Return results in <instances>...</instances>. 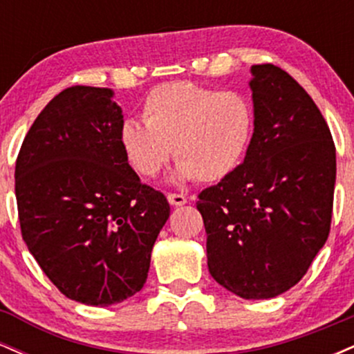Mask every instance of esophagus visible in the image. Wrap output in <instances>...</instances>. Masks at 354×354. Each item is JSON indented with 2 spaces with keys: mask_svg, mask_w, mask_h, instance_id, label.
I'll return each instance as SVG.
<instances>
[{
  "mask_svg": "<svg viewBox=\"0 0 354 354\" xmlns=\"http://www.w3.org/2000/svg\"><path fill=\"white\" fill-rule=\"evenodd\" d=\"M168 201H169V205H173V206H183V205H186V203H188V200H186V196L185 194H178V193H169L168 196Z\"/></svg>",
  "mask_w": 354,
  "mask_h": 354,
  "instance_id": "34e87169",
  "label": "esophagus"
}]
</instances>
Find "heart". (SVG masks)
<instances>
[{"mask_svg":"<svg viewBox=\"0 0 354 354\" xmlns=\"http://www.w3.org/2000/svg\"><path fill=\"white\" fill-rule=\"evenodd\" d=\"M143 123L126 120L118 143L129 168L154 178L171 156L174 181L216 183L241 165L254 131V109L243 93L171 81L146 96Z\"/></svg>","mask_w":354,"mask_h":354,"instance_id":"b5f03b06","label":"heart"}]
</instances>
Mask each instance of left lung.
I'll return each mask as SVG.
<instances>
[{
	"label": "left lung",
	"mask_w": 354,
	"mask_h": 354,
	"mask_svg": "<svg viewBox=\"0 0 354 354\" xmlns=\"http://www.w3.org/2000/svg\"><path fill=\"white\" fill-rule=\"evenodd\" d=\"M254 131L245 161L200 193L211 276L245 299L293 288L330 234L336 149L323 115L274 64L251 66Z\"/></svg>",
	"instance_id": "1"
}]
</instances>
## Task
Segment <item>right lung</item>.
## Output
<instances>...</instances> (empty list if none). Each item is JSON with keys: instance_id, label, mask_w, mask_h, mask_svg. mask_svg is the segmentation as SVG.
I'll return each instance as SVG.
<instances>
[{"instance_id": "obj_1", "label": "right lung", "mask_w": 354, "mask_h": 354, "mask_svg": "<svg viewBox=\"0 0 354 354\" xmlns=\"http://www.w3.org/2000/svg\"><path fill=\"white\" fill-rule=\"evenodd\" d=\"M113 96L109 88L61 91L28 131L15 171L30 253L64 296L101 308L143 288L169 218L165 194L124 161Z\"/></svg>"}]
</instances>
